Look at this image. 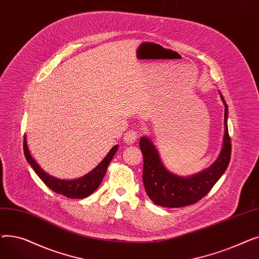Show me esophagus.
Returning <instances> with one entry per match:
<instances>
[{
  "label": "esophagus",
  "mask_w": 259,
  "mask_h": 259,
  "mask_svg": "<svg viewBox=\"0 0 259 259\" xmlns=\"http://www.w3.org/2000/svg\"><path fill=\"white\" fill-rule=\"evenodd\" d=\"M139 138V133L135 130H130L125 133L124 135V142L127 144H133L137 139Z\"/></svg>",
  "instance_id": "34e87169"
}]
</instances>
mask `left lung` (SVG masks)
Returning a JSON list of instances; mask_svg holds the SVG:
<instances>
[{
    "mask_svg": "<svg viewBox=\"0 0 259 259\" xmlns=\"http://www.w3.org/2000/svg\"><path fill=\"white\" fill-rule=\"evenodd\" d=\"M225 104V135L222 152L214 164L207 170L191 178H182L169 172L157 153L152 142L142 138L140 148L144 157L143 181L146 193L150 199L161 207L181 208L205 197L228 168L231 158V139L228 131V105Z\"/></svg>",
    "mask_w": 259,
    "mask_h": 259,
    "instance_id": "1",
    "label": "left lung"
}]
</instances>
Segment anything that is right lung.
I'll list each match as a JSON object with an SVG mask.
<instances>
[{"label": "right lung", "instance_id": "1", "mask_svg": "<svg viewBox=\"0 0 259 259\" xmlns=\"http://www.w3.org/2000/svg\"><path fill=\"white\" fill-rule=\"evenodd\" d=\"M23 148H24V154L27 161L29 162L30 166L33 168L34 172L37 174L38 178L43 181V183L49 189H51L52 191H54L56 193L62 194L68 198L80 199V198H85L89 196L99 188L106 174L108 165L110 164V161L113 158L115 152L117 151L118 147L117 145L114 146L97 168L92 170L90 173H88L86 176H84V178L75 180V181L58 180L56 178H53V176L47 174L46 172H44L42 168H40L36 164L35 160L32 158L28 150V147H27L26 139H24Z\"/></svg>", "mask_w": 259, "mask_h": 259}]
</instances>
